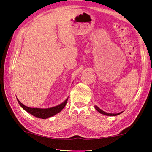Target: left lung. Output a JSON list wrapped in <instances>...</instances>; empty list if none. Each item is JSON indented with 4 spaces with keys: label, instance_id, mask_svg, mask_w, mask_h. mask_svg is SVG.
Segmentation results:
<instances>
[{
    "label": "left lung",
    "instance_id": "left-lung-1",
    "mask_svg": "<svg viewBox=\"0 0 152 152\" xmlns=\"http://www.w3.org/2000/svg\"><path fill=\"white\" fill-rule=\"evenodd\" d=\"M95 109H96V110L99 111V113H102V114H104V115H109V116H115V115H119V114H120L121 113H122V112H121V113H106V112L102 111L101 109H99L97 106H95Z\"/></svg>",
    "mask_w": 152,
    "mask_h": 152
}]
</instances>
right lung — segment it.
<instances>
[{"instance_id": "right-lung-1", "label": "right lung", "mask_w": 152, "mask_h": 152, "mask_svg": "<svg viewBox=\"0 0 152 152\" xmlns=\"http://www.w3.org/2000/svg\"><path fill=\"white\" fill-rule=\"evenodd\" d=\"M67 100H68V98L66 99L64 102H63L59 105L56 107H52V108H48V109H39V108H30V107H28L25 106L24 104H23L22 102H21L19 100H18V102L20 104V106L22 107L24 110L28 112L29 113L31 114V115L37 117V118H42V119H46L48 118H50V117L53 116L56 114L59 113L62 111V109L64 108L66 105Z\"/></svg>"}]
</instances>
